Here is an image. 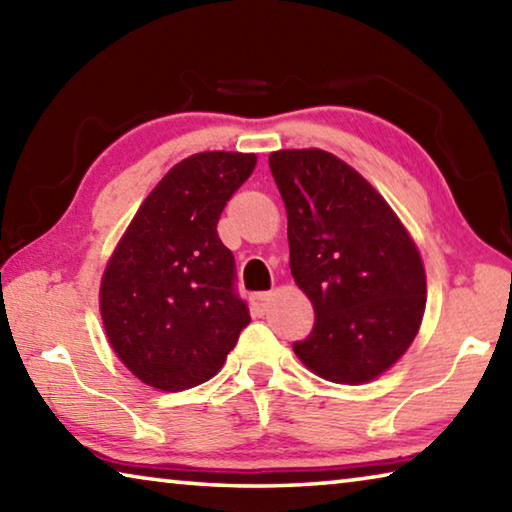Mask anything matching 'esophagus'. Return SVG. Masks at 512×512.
<instances>
[{
	"label": "esophagus",
	"instance_id": "esophagus-1",
	"mask_svg": "<svg viewBox=\"0 0 512 512\" xmlns=\"http://www.w3.org/2000/svg\"><path fill=\"white\" fill-rule=\"evenodd\" d=\"M250 305H253L257 314H264L268 305H271V293H253V296H250Z\"/></svg>",
	"mask_w": 512,
	"mask_h": 512
}]
</instances>
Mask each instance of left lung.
I'll return each instance as SVG.
<instances>
[{
    "instance_id": "1",
    "label": "left lung",
    "mask_w": 512,
    "mask_h": 512,
    "mask_svg": "<svg viewBox=\"0 0 512 512\" xmlns=\"http://www.w3.org/2000/svg\"><path fill=\"white\" fill-rule=\"evenodd\" d=\"M268 164L287 205L291 275L316 316L293 352L334 384H368L418 336L420 250L386 198L334 153L282 149Z\"/></svg>"
}]
</instances>
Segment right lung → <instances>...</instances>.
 Here are the masks:
<instances>
[{
  "label": "right lung",
  "mask_w": 512,
  "mask_h": 512,
  "mask_svg": "<svg viewBox=\"0 0 512 512\" xmlns=\"http://www.w3.org/2000/svg\"><path fill=\"white\" fill-rule=\"evenodd\" d=\"M255 164L239 151L173 164L112 250L99 287L103 329L142 384L178 393L212 379L250 323L216 223Z\"/></svg>",
  "instance_id": "obj_1"
}]
</instances>
